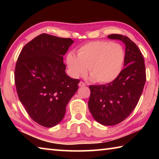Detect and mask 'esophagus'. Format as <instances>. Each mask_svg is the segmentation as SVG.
<instances>
[{
    "mask_svg": "<svg viewBox=\"0 0 159 159\" xmlns=\"http://www.w3.org/2000/svg\"><path fill=\"white\" fill-rule=\"evenodd\" d=\"M79 87H83V86H85V83L84 82H83V81H80L79 83Z\"/></svg>",
    "mask_w": 159,
    "mask_h": 159,
    "instance_id": "esophagus-1",
    "label": "esophagus"
}]
</instances>
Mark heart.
Masks as SVG:
<instances>
[{
	"label": "heart",
	"mask_w": 159,
	"mask_h": 159,
	"mask_svg": "<svg viewBox=\"0 0 159 159\" xmlns=\"http://www.w3.org/2000/svg\"><path fill=\"white\" fill-rule=\"evenodd\" d=\"M125 60L123 48L109 41L88 43L78 50V55L70 52L66 61L70 75L79 78L89 69L93 79L99 83L112 82L122 71Z\"/></svg>",
	"instance_id": "obj_1"
}]
</instances>
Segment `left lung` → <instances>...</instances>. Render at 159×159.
Listing matches in <instances>:
<instances>
[{
  "mask_svg": "<svg viewBox=\"0 0 159 159\" xmlns=\"http://www.w3.org/2000/svg\"><path fill=\"white\" fill-rule=\"evenodd\" d=\"M107 37L125 44L124 69L111 83L89 86L88 108L96 121L115 125L128 117L138 104L146 82V70L141 51L128 37L120 34Z\"/></svg>",
  "mask_w": 159,
  "mask_h": 159,
  "instance_id": "1",
  "label": "left lung"
}]
</instances>
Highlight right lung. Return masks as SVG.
Segmentation results:
<instances>
[{
    "mask_svg": "<svg viewBox=\"0 0 159 159\" xmlns=\"http://www.w3.org/2000/svg\"><path fill=\"white\" fill-rule=\"evenodd\" d=\"M71 39L42 34L29 42L19 55L15 82L20 100L32 119L51 128L63 119L66 107L80 80L67 76L63 56Z\"/></svg>",
    "mask_w": 159,
    "mask_h": 159,
    "instance_id": "right-lung-1",
    "label": "right lung"
}]
</instances>
